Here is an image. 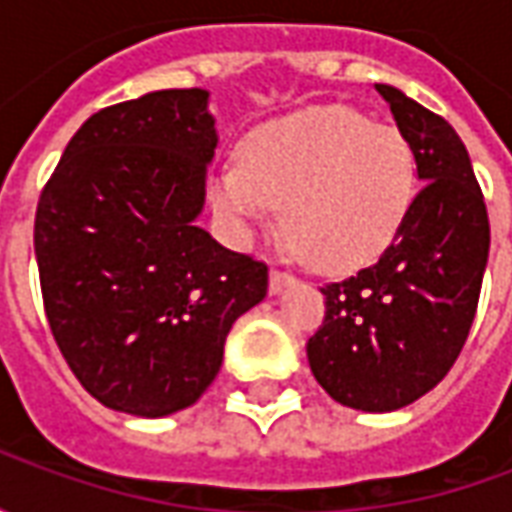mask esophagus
<instances>
[{
    "instance_id": "1",
    "label": "esophagus",
    "mask_w": 512,
    "mask_h": 512,
    "mask_svg": "<svg viewBox=\"0 0 512 512\" xmlns=\"http://www.w3.org/2000/svg\"><path fill=\"white\" fill-rule=\"evenodd\" d=\"M288 282H293L288 271H282V268H271V293H279V290L285 288Z\"/></svg>"
}]
</instances>
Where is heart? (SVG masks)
<instances>
[{
	"mask_svg": "<svg viewBox=\"0 0 512 512\" xmlns=\"http://www.w3.org/2000/svg\"><path fill=\"white\" fill-rule=\"evenodd\" d=\"M417 153L395 126L312 106L257 126L213 172L211 205L238 238L274 219L312 266L345 274L392 244L417 197Z\"/></svg>",
	"mask_w": 512,
	"mask_h": 512,
	"instance_id": "b5f03b06",
	"label": "heart"
}]
</instances>
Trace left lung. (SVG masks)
<instances>
[{"label": "left lung", "instance_id": "1", "mask_svg": "<svg viewBox=\"0 0 512 512\" xmlns=\"http://www.w3.org/2000/svg\"><path fill=\"white\" fill-rule=\"evenodd\" d=\"M417 153L406 222L378 263L323 285L326 315L307 343L315 381L348 408L395 411L450 373L472 329L491 227L461 136L389 84H376Z\"/></svg>", "mask_w": 512, "mask_h": 512}]
</instances>
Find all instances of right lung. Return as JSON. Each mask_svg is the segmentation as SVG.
Returning <instances> with one entry per match:
<instances>
[{
  "label": "right lung",
  "mask_w": 512,
  "mask_h": 512,
  "mask_svg": "<svg viewBox=\"0 0 512 512\" xmlns=\"http://www.w3.org/2000/svg\"><path fill=\"white\" fill-rule=\"evenodd\" d=\"M216 128L205 90L106 106L65 147L35 213L51 334L106 408L167 417L219 373L268 266L197 227Z\"/></svg>",
  "instance_id": "obj_1"
}]
</instances>
